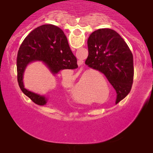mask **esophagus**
<instances>
[{
	"label": "esophagus",
	"instance_id": "esophagus-1",
	"mask_svg": "<svg viewBox=\"0 0 153 153\" xmlns=\"http://www.w3.org/2000/svg\"><path fill=\"white\" fill-rule=\"evenodd\" d=\"M81 64H82V63H81ZM78 65H79V63H78ZM79 65H80V64H79Z\"/></svg>",
	"mask_w": 153,
	"mask_h": 153
}]
</instances>
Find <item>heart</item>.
Here are the masks:
<instances>
[{"instance_id":"1","label":"heart","mask_w":153,"mask_h":153,"mask_svg":"<svg viewBox=\"0 0 153 153\" xmlns=\"http://www.w3.org/2000/svg\"><path fill=\"white\" fill-rule=\"evenodd\" d=\"M94 71H85L84 74H83L81 77H80V78L79 79V81L77 82L76 84L74 85L71 88V92L72 94H73L74 97L76 98L77 100H82V97L79 96V89H78V87L79 86H81V85L84 83V82L85 81V79H86V77L89 76V75L91 74L92 73H94Z\"/></svg>"}]
</instances>
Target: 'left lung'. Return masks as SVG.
<instances>
[{"mask_svg":"<svg viewBox=\"0 0 153 153\" xmlns=\"http://www.w3.org/2000/svg\"><path fill=\"white\" fill-rule=\"evenodd\" d=\"M90 68L105 75L117 92L116 103L127 97L134 79L133 55L117 32L104 28L94 31L88 40Z\"/></svg>","mask_w":153,"mask_h":153,"instance_id":"1","label":"left lung"}]
</instances>
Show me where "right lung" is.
Here are the masks:
<instances>
[{"mask_svg":"<svg viewBox=\"0 0 153 153\" xmlns=\"http://www.w3.org/2000/svg\"><path fill=\"white\" fill-rule=\"evenodd\" d=\"M42 61L54 74L63 69H75L78 66L77 59L69 47L66 36L61 28L51 24L35 28L21 45L17 53V82L25 95L38 105H44L47 99L28 91L23 84V75L27 65Z\"/></svg>","mask_w":153,"mask_h":153,"instance_id":"add662e5","label":"right lung"}]
</instances>
